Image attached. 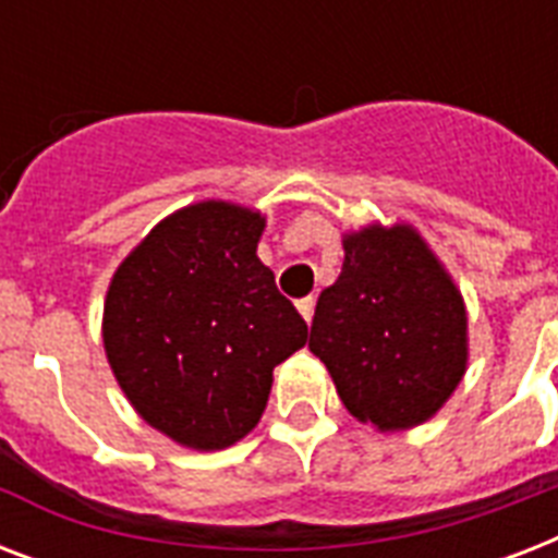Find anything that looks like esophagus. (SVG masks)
I'll list each match as a JSON object with an SVG mask.
<instances>
[{
	"mask_svg": "<svg viewBox=\"0 0 558 558\" xmlns=\"http://www.w3.org/2000/svg\"><path fill=\"white\" fill-rule=\"evenodd\" d=\"M298 313H301V318H304L306 324L313 322V313H315V301H313V298H301V301H298Z\"/></svg>",
	"mask_w": 558,
	"mask_h": 558,
	"instance_id": "esophagus-1",
	"label": "esophagus"
}]
</instances>
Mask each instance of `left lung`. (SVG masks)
Returning a JSON list of instances; mask_svg holds the SVG:
<instances>
[{
    "instance_id": "left-lung-1",
    "label": "left lung",
    "mask_w": 558,
    "mask_h": 558,
    "mask_svg": "<svg viewBox=\"0 0 558 558\" xmlns=\"http://www.w3.org/2000/svg\"><path fill=\"white\" fill-rule=\"evenodd\" d=\"M341 245L344 266L318 298L310 350L359 423L408 432L432 420L466 373V304L408 222H373Z\"/></svg>"
}]
</instances>
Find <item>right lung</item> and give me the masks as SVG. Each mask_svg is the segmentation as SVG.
<instances>
[{"label": "right lung", "instance_id": "obj_1", "mask_svg": "<svg viewBox=\"0 0 558 558\" xmlns=\"http://www.w3.org/2000/svg\"><path fill=\"white\" fill-rule=\"evenodd\" d=\"M266 217L205 199L165 217L109 280L104 350L135 414L179 446L243 440L306 322L257 257Z\"/></svg>", "mask_w": 558, "mask_h": 558}]
</instances>
